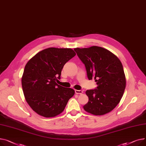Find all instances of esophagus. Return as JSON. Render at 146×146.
I'll return each mask as SVG.
<instances>
[{"mask_svg":"<svg viewBox=\"0 0 146 146\" xmlns=\"http://www.w3.org/2000/svg\"><path fill=\"white\" fill-rule=\"evenodd\" d=\"M75 94H81L83 93V91L82 90H75Z\"/></svg>","mask_w":146,"mask_h":146,"instance_id":"obj_1","label":"esophagus"}]
</instances>
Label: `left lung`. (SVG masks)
Instances as JSON below:
<instances>
[{
    "label": "left lung",
    "mask_w": 146,
    "mask_h": 146,
    "mask_svg": "<svg viewBox=\"0 0 146 146\" xmlns=\"http://www.w3.org/2000/svg\"><path fill=\"white\" fill-rule=\"evenodd\" d=\"M85 65L88 78L96 80L97 87L86 91L88 102L83 108L96 115L112 111L120 101L126 85L123 66L119 59L110 50L92 46L74 49Z\"/></svg>",
    "instance_id": "8db88e82"
}]
</instances>
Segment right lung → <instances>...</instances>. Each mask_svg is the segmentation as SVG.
<instances>
[{"label": "right lung", "instance_id": "obj_1", "mask_svg": "<svg viewBox=\"0 0 146 146\" xmlns=\"http://www.w3.org/2000/svg\"><path fill=\"white\" fill-rule=\"evenodd\" d=\"M76 55L71 48H49L33 56L25 66L22 86L26 101L39 115L61 114L75 91L56 84L64 65Z\"/></svg>", "mask_w": 146, "mask_h": 146}]
</instances>
